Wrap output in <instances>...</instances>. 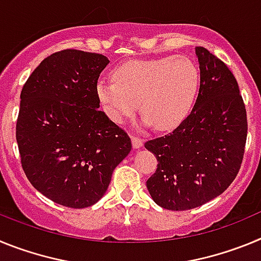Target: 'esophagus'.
Listing matches in <instances>:
<instances>
[{"label": "esophagus", "instance_id": "esophagus-1", "mask_svg": "<svg viewBox=\"0 0 261 261\" xmlns=\"http://www.w3.org/2000/svg\"><path fill=\"white\" fill-rule=\"evenodd\" d=\"M132 145L135 149H140V147H142V140L137 136H132Z\"/></svg>", "mask_w": 261, "mask_h": 261}]
</instances>
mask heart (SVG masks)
<instances>
[{
  "label": "heart",
  "instance_id": "1",
  "mask_svg": "<svg viewBox=\"0 0 261 261\" xmlns=\"http://www.w3.org/2000/svg\"><path fill=\"white\" fill-rule=\"evenodd\" d=\"M200 86V73L186 56L132 60L112 71V81L96 84V98L112 121L123 124L138 108L144 125L171 129L190 114Z\"/></svg>",
  "mask_w": 261,
  "mask_h": 261
}]
</instances>
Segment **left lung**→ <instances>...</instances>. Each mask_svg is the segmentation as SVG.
Wrapping results in <instances>:
<instances>
[{
	"label": "left lung",
	"instance_id": "8db88e82",
	"mask_svg": "<svg viewBox=\"0 0 261 261\" xmlns=\"http://www.w3.org/2000/svg\"><path fill=\"white\" fill-rule=\"evenodd\" d=\"M195 50L200 89L191 114L171 133L145 144L158 161L147 191L168 211L197 208L225 192L241 168L247 138L238 82L206 48Z\"/></svg>",
	"mask_w": 261,
	"mask_h": 261
}]
</instances>
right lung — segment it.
<instances>
[{
	"instance_id": "right-lung-1",
	"label": "right lung",
	"mask_w": 261,
	"mask_h": 261,
	"mask_svg": "<svg viewBox=\"0 0 261 261\" xmlns=\"http://www.w3.org/2000/svg\"><path fill=\"white\" fill-rule=\"evenodd\" d=\"M110 60L64 49L32 71L20 93L17 142L23 171L40 193L68 208L91 206L132 149L99 110L96 84Z\"/></svg>"
}]
</instances>
